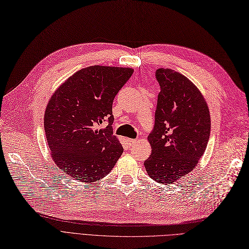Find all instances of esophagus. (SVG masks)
I'll return each instance as SVG.
<instances>
[{
	"label": "esophagus",
	"mask_w": 249,
	"mask_h": 249,
	"mask_svg": "<svg viewBox=\"0 0 249 249\" xmlns=\"http://www.w3.org/2000/svg\"><path fill=\"white\" fill-rule=\"evenodd\" d=\"M127 142L128 143H130V145H135V143H138V140H134V139H127Z\"/></svg>",
	"instance_id": "obj_1"
}]
</instances>
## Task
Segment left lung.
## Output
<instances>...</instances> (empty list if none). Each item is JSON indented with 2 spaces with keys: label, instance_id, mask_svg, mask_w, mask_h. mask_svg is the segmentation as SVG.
Masks as SVG:
<instances>
[{
  "label": "left lung",
  "instance_id": "left-lung-1",
  "mask_svg": "<svg viewBox=\"0 0 249 249\" xmlns=\"http://www.w3.org/2000/svg\"><path fill=\"white\" fill-rule=\"evenodd\" d=\"M155 124L148 141L152 153L147 174L158 183L173 184L196 166L210 136L211 119L200 91L183 74L159 68Z\"/></svg>",
  "mask_w": 249,
  "mask_h": 249
}]
</instances>
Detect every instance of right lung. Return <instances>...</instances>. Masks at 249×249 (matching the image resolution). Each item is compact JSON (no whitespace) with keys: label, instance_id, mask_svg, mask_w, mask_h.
Segmentation results:
<instances>
[{"label":"right lung","instance_id":"1","mask_svg":"<svg viewBox=\"0 0 249 249\" xmlns=\"http://www.w3.org/2000/svg\"><path fill=\"white\" fill-rule=\"evenodd\" d=\"M133 73L132 68L90 66L78 70L51 97L44 130L53 160L81 182L107 176L123 153L113 134V101ZM107 121L106 128L100 125Z\"/></svg>","mask_w":249,"mask_h":249}]
</instances>
